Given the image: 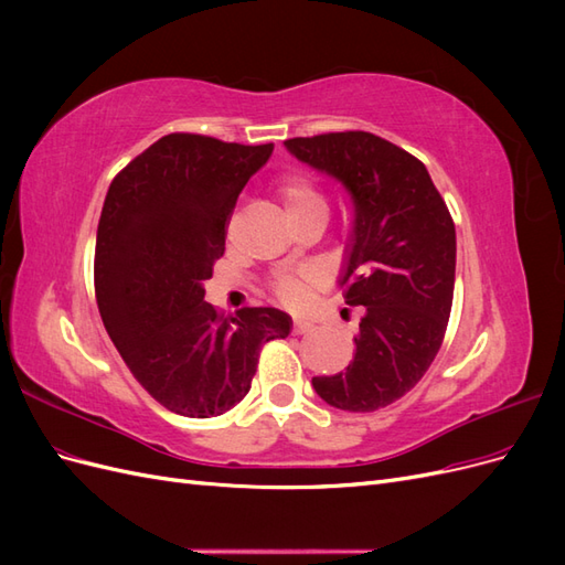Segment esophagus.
Segmentation results:
<instances>
[{
    "label": "esophagus",
    "mask_w": 565,
    "mask_h": 565,
    "mask_svg": "<svg viewBox=\"0 0 565 565\" xmlns=\"http://www.w3.org/2000/svg\"><path fill=\"white\" fill-rule=\"evenodd\" d=\"M311 328H313L311 320H303V318L295 320V334H303V332H309Z\"/></svg>",
    "instance_id": "obj_1"
}]
</instances>
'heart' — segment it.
<instances>
[{
    "instance_id": "b5f03b06",
    "label": "heart",
    "mask_w": 565,
    "mask_h": 565,
    "mask_svg": "<svg viewBox=\"0 0 565 565\" xmlns=\"http://www.w3.org/2000/svg\"><path fill=\"white\" fill-rule=\"evenodd\" d=\"M278 195L282 200V207L287 214H295L301 210H309V207H320L322 195L318 193V188L299 174H289L280 181L278 185ZM322 282V276L318 270H301L295 273V276H285L276 282V295L282 303L289 306H297L301 301H306V297L311 295V289L318 287Z\"/></svg>"
}]
</instances>
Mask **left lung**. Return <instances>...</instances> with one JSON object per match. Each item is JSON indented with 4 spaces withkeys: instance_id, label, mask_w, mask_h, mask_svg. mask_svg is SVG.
I'll return each mask as SVG.
<instances>
[{
    "instance_id": "8db88e82",
    "label": "left lung",
    "mask_w": 565,
    "mask_h": 565,
    "mask_svg": "<svg viewBox=\"0 0 565 565\" xmlns=\"http://www.w3.org/2000/svg\"><path fill=\"white\" fill-rule=\"evenodd\" d=\"M292 156L347 188L351 235L339 273L344 301L363 309L347 372L313 377L318 396L347 413H374L429 370L448 328L455 224L426 167L370 131L289 139Z\"/></svg>"
}]
</instances>
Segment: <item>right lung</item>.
Returning <instances> with one entry per match:
<instances>
[{
  "label": "right lung",
  "instance_id": "obj_1",
  "mask_svg": "<svg viewBox=\"0 0 565 565\" xmlns=\"http://www.w3.org/2000/svg\"><path fill=\"white\" fill-rule=\"evenodd\" d=\"M270 152L273 143L167 134L108 188L96 233L98 311L134 377L177 415L228 413L247 396L262 344L292 330L270 306L221 318L204 301L235 200Z\"/></svg>",
  "mask_w": 565,
  "mask_h": 565
}]
</instances>
